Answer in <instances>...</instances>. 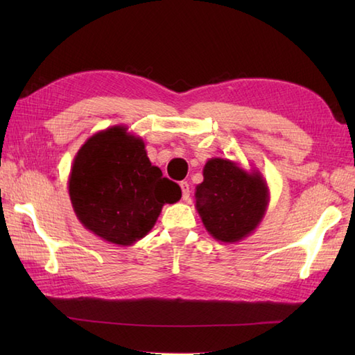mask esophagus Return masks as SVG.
I'll list each match as a JSON object with an SVG mask.
<instances>
[{
	"instance_id": "obj_1",
	"label": "esophagus",
	"mask_w": 355,
	"mask_h": 355,
	"mask_svg": "<svg viewBox=\"0 0 355 355\" xmlns=\"http://www.w3.org/2000/svg\"><path fill=\"white\" fill-rule=\"evenodd\" d=\"M180 187H182V193H183V200L187 201L191 198V187L187 182H182L180 183Z\"/></svg>"
}]
</instances>
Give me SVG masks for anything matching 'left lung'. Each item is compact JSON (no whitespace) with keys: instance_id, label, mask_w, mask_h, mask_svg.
<instances>
[{"instance_id":"obj_1","label":"left lung","mask_w":355,"mask_h":355,"mask_svg":"<svg viewBox=\"0 0 355 355\" xmlns=\"http://www.w3.org/2000/svg\"><path fill=\"white\" fill-rule=\"evenodd\" d=\"M202 177L195 187V207L210 235L221 243H238L253 233L270 201L262 173L214 157L205 164Z\"/></svg>"}]
</instances>
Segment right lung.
<instances>
[{
    "label": "right lung",
    "instance_id": "obj_1",
    "mask_svg": "<svg viewBox=\"0 0 355 355\" xmlns=\"http://www.w3.org/2000/svg\"><path fill=\"white\" fill-rule=\"evenodd\" d=\"M69 193L85 229L126 247L148 235L164 205L182 198L180 186L149 162L145 141L123 125L96 132L80 146Z\"/></svg>",
    "mask_w": 355,
    "mask_h": 355
}]
</instances>
